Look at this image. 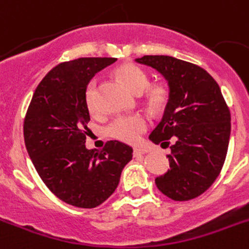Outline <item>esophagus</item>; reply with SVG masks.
Instances as JSON below:
<instances>
[{
	"label": "esophagus",
	"mask_w": 249,
	"mask_h": 249,
	"mask_svg": "<svg viewBox=\"0 0 249 249\" xmlns=\"http://www.w3.org/2000/svg\"><path fill=\"white\" fill-rule=\"evenodd\" d=\"M145 153H147V148H143V147L134 148V155H135V156H141V155H145Z\"/></svg>",
	"instance_id": "34e87169"
}]
</instances>
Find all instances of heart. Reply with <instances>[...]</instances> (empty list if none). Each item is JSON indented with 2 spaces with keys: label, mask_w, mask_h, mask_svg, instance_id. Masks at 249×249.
Wrapping results in <instances>:
<instances>
[{
  "label": "heart",
  "mask_w": 249,
  "mask_h": 249,
  "mask_svg": "<svg viewBox=\"0 0 249 249\" xmlns=\"http://www.w3.org/2000/svg\"><path fill=\"white\" fill-rule=\"evenodd\" d=\"M117 75L132 92H143L145 103L151 110L163 109L169 101V88L164 83L150 85L147 72L135 64H124L118 67ZM98 78H92L88 82L85 92V101L88 110L96 114L98 111ZM148 120L142 114H124L111 120L106 127L107 136L127 143H135L147 130Z\"/></svg>",
  "instance_id": "heart-1"
}]
</instances>
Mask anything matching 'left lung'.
Listing matches in <instances>:
<instances>
[{
  "instance_id": "obj_1",
  "label": "left lung",
  "mask_w": 249,
  "mask_h": 249,
  "mask_svg": "<svg viewBox=\"0 0 249 249\" xmlns=\"http://www.w3.org/2000/svg\"><path fill=\"white\" fill-rule=\"evenodd\" d=\"M139 64L156 69L168 81L169 101L150 140L171 148L169 169L156 185L176 201L194 199L219 177L229 148L231 114L216 81L192 62L145 55Z\"/></svg>"
}]
</instances>
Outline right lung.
Returning <instances> with one entry per match:
<instances>
[{
	"instance_id": "obj_1",
	"label": "right lung",
	"mask_w": 249,
	"mask_h": 249,
	"mask_svg": "<svg viewBox=\"0 0 249 249\" xmlns=\"http://www.w3.org/2000/svg\"><path fill=\"white\" fill-rule=\"evenodd\" d=\"M115 57H80L61 62L41 80L23 124L29 157L46 187L72 206L92 209L117 189L132 147L118 140L87 150L89 111L85 92L90 78Z\"/></svg>"
}]
</instances>
